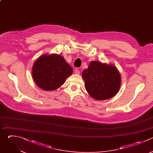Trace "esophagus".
<instances>
[{
  "label": "esophagus",
  "instance_id": "esophagus-1",
  "mask_svg": "<svg viewBox=\"0 0 153 153\" xmlns=\"http://www.w3.org/2000/svg\"><path fill=\"white\" fill-rule=\"evenodd\" d=\"M74 72H75V74H77V75H79L80 74V71L78 69H75V71H74Z\"/></svg>",
  "mask_w": 153,
  "mask_h": 153
}]
</instances>
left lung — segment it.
Returning a JSON list of instances; mask_svg holds the SVG:
<instances>
[{"instance_id": "1", "label": "left lung", "mask_w": 153, "mask_h": 153, "mask_svg": "<svg viewBox=\"0 0 153 153\" xmlns=\"http://www.w3.org/2000/svg\"><path fill=\"white\" fill-rule=\"evenodd\" d=\"M82 76L86 90L96 100L114 97L121 85L120 73L114 66L96 61L90 62L88 68L82 71Z\"/></svg>"}]
</instances>
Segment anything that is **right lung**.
<instances>
[{
  "instance_id": "add662e5",
  "label": "right lung",
  "mask_w": 153,
  "mask_h": 153,
  "mask_svg": "<svg viewBox=\"0 0 153 153\" xmlns=\"http://www.w3.org/2000/svg\"><path fill=\"white\" fill-rule=\"evenodd\" d=\"M72 72V68L62 56L43 55L35 62L32 76L39 87L46 91H52L62 86Z\"/></svg>"
}]
</instances>
